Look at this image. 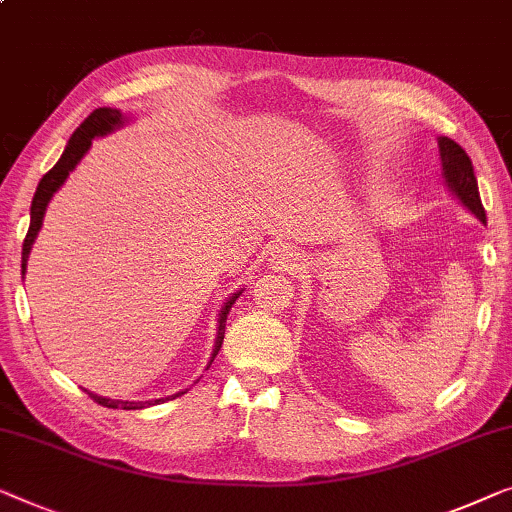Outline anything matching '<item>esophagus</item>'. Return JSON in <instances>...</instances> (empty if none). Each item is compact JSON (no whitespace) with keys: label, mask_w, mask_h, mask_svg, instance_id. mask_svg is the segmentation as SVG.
<instances>
[{"label":"esophagus","mask_w":512,"mask_h":512,"mask_svg":"<svg viewBox=\"0 0 512 512\" xmlns=\"http://www.w3.org/2000/svg\"><path fill=\"white\" fill-rule=\"evenodd\" d=\"M295 261H298V258H295V254L293 251H288V249H277L272 254V263L274 265H279V268H291V265H295Z\"/></svg>","instance_id":"34e87169"}]
</instances>
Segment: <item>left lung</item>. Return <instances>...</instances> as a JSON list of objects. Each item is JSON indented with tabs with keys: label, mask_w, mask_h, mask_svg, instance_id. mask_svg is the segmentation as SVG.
<instances>
[{
	"label": "left lung",
	"mask_w": 512,
	"mask_h": 512,
	"mask_svg": "<svg viewBox=\"0 0 512 512\" xmlns=\"http://www.w3.org/2000/svg\"><path fill=\"white\" fill-rule=\"evenodd\" d=\"M439 150H441V164L443 175H446L448 187L453 189V194L462 201L476 217L485 224V207L480 203L478 194V180L473 175V164L462 147L450 138H439Z\"/></svg>",
	"instance_id": "obj_1"
}]
</instances>
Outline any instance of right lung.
Segmentation results:
<instances>
[{
	"mask_svg": "<svg viewBox=\"0 0 512 512\" xmlns=\"http://www.w3.org/2000/svg\"><path fill=\"white\" fill-rule=\"evenodd\" d=\"M122 113L120 110H113V108H96L94 113H90L85 117V122L80 124V127L73 131V136L69 138V145H66V150L62 157H59L57 164L48 170L46 175L41 177L39 187H36V194H34V201H32V221H29V231L25 235V242H22V274H25L27 268V258H29V251H32V244L36 240V235L41 231V224H43V214H46V207L50 203V198H53L55 191L62 187L66 177L73 168L78 166V161L85 157V152L90 150L92 145V138L96 136H106V133L113 131L115 127H120L122 124ZM240 298V293H235L231 300L226 302L224 309H221L219 314V332H217V342H214V351H212V360L214 355L219 353L221 342H224V335H226V318H228V311H231L233 302ZM210 360V362H212ZM96 404L101 406H108V409H143L145 404L140 402H115V399H106V397H99V395H92V392H87ZM177 395H184V392H177ZM175 395V397H177ZM161 399H157V404Z\"/></svg>",
	"mask_w": 512,
	"mask_h": 512,
	"instance_id": "obj_1",
	"label": "right lung"
}]
</instances>
